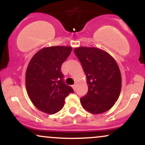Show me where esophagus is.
I'll use <instances>...</instances> for the list:
<instances>
[{"label": "esophagus", "mask_w": 145, "mask_h": 145, "mask_svg": "<svg viewBox=\"0 0 145 145\" xmlns=\"http://www.w3.org/2000/svg\"><path fill=\"white\" fill-rule=\"evenodd\" d=\"M72 88L74 89V91H76V84H74V85H72Z\"/></svg>", "instance_id": "34e87169"}]
</instances>
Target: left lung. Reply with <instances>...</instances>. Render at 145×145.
I'll use <instances>...</instances> for the list:
<instances>
[{"instance_id": "1", "label": "left lung", "mask_w": 145, "mask_h": 145, "mask_svg": "<svg viewBox=\"0 0 145 145\" xmlns=\"http://www.w3.org/2000/svg\"><path fill=\"white\" fill-rule=\"evenodd\" d=\"M74 52L86 76L88 92L80 98L84 109L100 114L110 109L117 101L121 89L119 66L108 52L96 48L79 47Z\"/></svg>"}]
</instances>
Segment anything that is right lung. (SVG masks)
<instances>
[{"mask_svg": "<svg viewBox=\"0 0 145 145\" xmlns=\"http://www.w3.org/2000/svg\"><path fill=\"white\" fill-rule=\"evenodd\" d=\"M72 50L69 46L44 48L36 53L26 72L29 97L38 109L54 114L63 108L65 99L74 90L63 80L61 65Z\"/></svg>", "mask_w": 145, "mask_h": 145, "instance_id": "right-lung-1", "label": "right lung"}]
</instances>
